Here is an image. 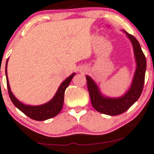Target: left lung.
I'll list each match as a JSON object with an SVG mask.
<instances>
[{
	"label": "left lung",
	"instance_id": "1",
	"mask_svg": "<svg viewBox=\"0 0 154 154\" xmlns=\"http://www.w3.org/2000/svg\"><path fill=\"white\" fill-rule=\"evenodd\" d=\"M124 31L132 44L137 63V68L129 91L121 97H106L101 94L95 82L89 76H86L88 89L93 107L98 112L108 116H118L126 112L138 100L144 86L146 70V56L136 38L125 30Z\"/></svg>",
	"mask_w": 154,
	"mask_h": 154
}]
</instances>
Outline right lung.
I'll return each instance as SVG.
<instances>
[{
	"label": "right lung",
	"instance_id": "1",
	"mask_svg": "<svg viewBox=\"0 0 154 154\" xmlns=\"http://www.w3.org/2000/svg\"><path fill=\"white\" fill-rule=\"evenodd\" d=\"M7 63L8 60L6 64V82H7L8 92V94H9L10 99H11L13 104H14L15 107L18 108L21 112H23L27 116H28L31 119L35 120V121H45V120L50 119V118L56 116L60 112L62 107H63L65 91L66 88L69 86L72 79L75 75V73H73L72 75L69 76L68 78L66 79L60 84L55 95L54 96V97L52 98L50 102L38 106L26 105V104H24L22 102H20L11 91V88H10L9 84H8L7 70H6Z\"/></svg>",
	"mask_w": 154,
	"mask_h": 154
}]
</instances>
